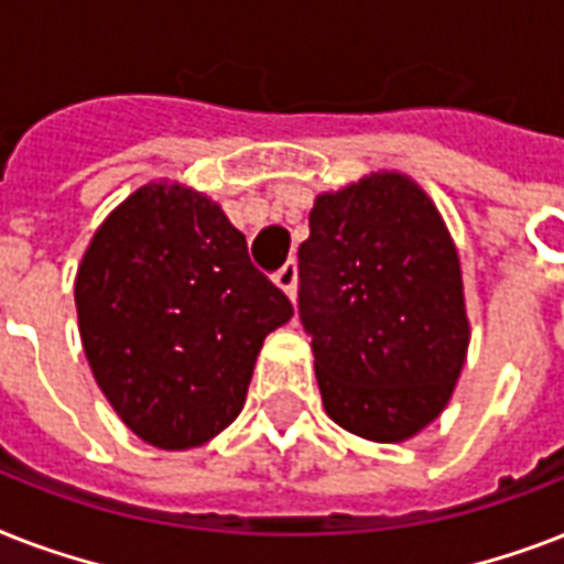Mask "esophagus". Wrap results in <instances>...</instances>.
<instances>
[{"label":"esophagus","instance_id":"1","mask_svg":"<svg viewBox=\"0 0 564 564\" xmlns=\"http://www.w3.org/2000/svg\"><path fill=\"white\" fill-rule=\"evenodd\" d=\"M274 283H278L290 299H295V283H299V265H295V260H286V263L274 272Z\"/></svg>","mask_w":564,"mask_h":564}]
</instances>
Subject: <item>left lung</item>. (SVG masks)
I'll return each mask as SVG.
<instances>
[{
    "mask_svg": "<svg viewBox=\"0 0 564 564\" xmlns=\"http://www.w3.org/2000/svg\"><path fill=\"white\" fill-rule=\"evenodd\" d=\"M299 313L339 427L403 442L445 410L471 334L454 239L415 181L375 172L318 195L299 248Z\"/></svg>",
    "mask_w": 564,
    "mask_h": 564,
    "instance_id": "1",
    "label": "left lung"
}]
</instances>
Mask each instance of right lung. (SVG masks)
Listing matches in <instances>:
<instances>
[{
	"label": "right lung",
	"instance_id": "1",
	"mask_svg": "<svg viewBox=\"0 0 564 564\" xmlns=\"http://www.w3.org/2000/svg\"><path fill=\"white\" fill-rule=\"evenodd\" d=\"M75 310L99 389L163 451L204 445L237 419L263 339L292 318L219 204L166 181L101 221Z\"/></svg>",
	"mask_w": 564,
	"mask_h": 564
}]
</instances>
